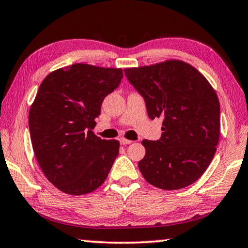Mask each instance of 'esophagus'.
<instances>
[{
  "label": "esophagus",
  "mask_w": 248,
  "mask_h": 248,
  "mask_svg": "<svg viewBox=\"0 0 248 248\" xmlns=\"http://www.w3.org/2000/svg\"><path fill=\"white\" fill-rule=\"evenodd\" d=\"M133 141H131V140H126V139H121L120 140V143L122 145H127V144H131Z\"/></svg>",
  "instance_id": "34e87169"
}]
</instances>
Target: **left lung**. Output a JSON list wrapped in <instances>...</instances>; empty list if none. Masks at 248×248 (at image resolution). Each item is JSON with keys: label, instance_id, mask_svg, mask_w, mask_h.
<instances>
[{"label": "left lung", "instance_id": "left-lung-1", "mask_svg": "<svg viewBox=\"0 0 248 248\" xmlns=\"http://www.w3.org/2000/svg\"><path fill=\"white\" fill-rule=\"evenodd\" d=\"M124 73L144 98L151 120H163L161 138L142 141V175L163 190L193 184L207 170L219 140L220 105L216 92L196 68L179 60L128 68Z\"/></svg>", "mask_w": 248, "mask_h": 248}]
</instances>
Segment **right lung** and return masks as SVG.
Segmentation results:
<instances>
[{"instance_id":"obj_1","label":"right lung","mask_w":248,"mask_h":248,"mask_svg":"<svg viewBox=\"0 0 248 248\" xmlns=\"http://www.w3.org/2000/svg\"><path fill=\"white\" fill-rule=\"evenodd\" d=\"M122 78V69L75 63L41 82L29 113L31 143L46 179L62 192L85 195L106 180L120 142L102 140L92 128Z\"/></svg>"}]
</instances>
